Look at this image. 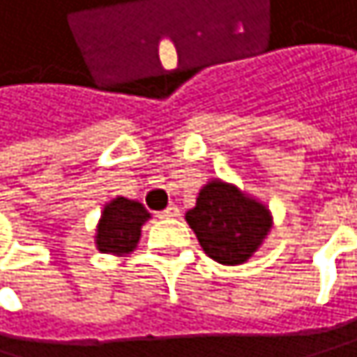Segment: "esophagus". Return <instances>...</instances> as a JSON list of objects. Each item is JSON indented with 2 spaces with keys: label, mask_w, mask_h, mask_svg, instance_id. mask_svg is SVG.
I'll use <instances>...</instances> for the list:
<instances>
[{
  "label": "esophagus",
  "mask_w": 357,
  "mask_h": 357,
  "mask_svg": "<svg viewBox=\"0 0 357 357\" xmlns=\"http://www.w3.org/2000/svg\"><path fill=\"white\" fill-rule=\"evenodd\" d=\"M158 216H160V218H175V216H180V208H177V205H169V208L162 210Z\"/></svg>",
  "instance_id": "1"
}]
</instances>
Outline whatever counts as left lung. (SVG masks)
I'll use <instances>...</instances> for the list:
<instances>
[{"instance_id":"obj_1","label":"left lung","mask_w":357,"mask_h":357,"mask_svg":"<svg viewBox=\"0 0 357 357\" xmlns=\"http://www.w3.org/2000/svg\"><path fill=\"white\" fill-rule=\"evenodd\" d=\"M186 222L203 252L222 266L246 264L274 225L266 203L220 177H212L199 190L195 208L186 212Z\"/></svg>"}]
</instances>
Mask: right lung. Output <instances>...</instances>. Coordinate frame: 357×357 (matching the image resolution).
<instances>
[{
	"label": "right lung",
	"instance_id": "add662e5",
	"mask_svg": "<svg viewBox=\"0 0 357 357\" xmlns=\"http://www.w3.org/2000/svg\"><path fill=\"white\" fill-rule=\"evenodd\" d=\"M149 218L152 216L143 208V203L126 197H115L105 205L100 220L96 225V248L115 257L130 255L141 240V227Z\"/></svg>",
	"mask_w": 357,
	"mask_h": 357
}]
</instances>
